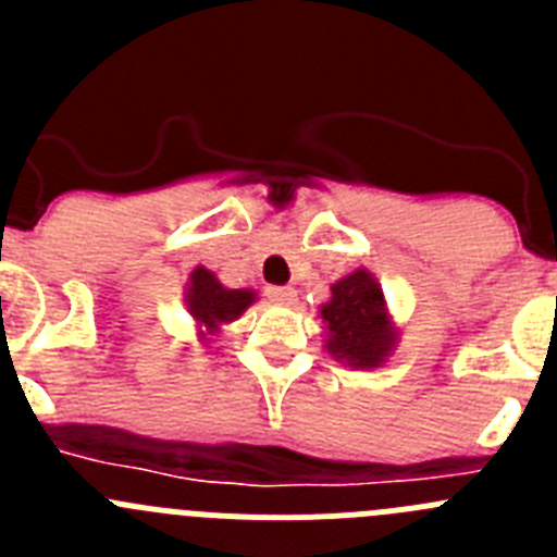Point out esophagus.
I'll list each match as a JSON object with an SVG mask.
<instances>
[{
	"label": "esophagus",
	"instance_id": "obj_1",
	"mask_svg": "<svg viewBox=\"0 0 557 557\" xmlns=\"http://www.w3.org/2000/svg\"><path fill=\"white\" fill-rule=\"evenodd\" d=\"M268 298L273 304H282V307H293L298 293L293 287H268Z\"/></svg>",
	"mask_w": 557,
	"mask_h": 557
}]
</instances>
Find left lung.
Wrapping results in <instances>:
<instances>
[{
	"label": "left lung",
	"instance_id": "1",
	"mask_svg": "<svg viewBox=\"0 0 557 557\" xmlns=\"http://www.w3.org/2000/svg\"><path fill=\"white\" fill-rule=\"evenodd\" d=\"M326 351L354 371H371L387 362L398 343V329L387 309L382 284L366 268L332 284V298L321 304Z\"/></svg>",
	"mask_w": 557,
	"mask_h": 557
}]
</instances>
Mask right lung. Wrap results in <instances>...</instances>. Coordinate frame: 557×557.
I'll use <instances>...</instances> for the list:
<instances>
[{
  "instance_id": "add662e5",
  "label": "right lung",
  "mask_w": 557,
  "mask_h": 557,
  "mask_svg": "<svg viewBox=\"0 0 557 557\" xmlns=\"http://www.w3.org/2000/svg\"><path fill=\"white\" fill-rule=\"evenodd\" d=\"M186 312L198 323V339H209L211 334H220V329L239 321L245 309L256 304L253 289H228L209 268L198 264L189 273V282L184 289Z\"/></svg>"
}]
</instances>
